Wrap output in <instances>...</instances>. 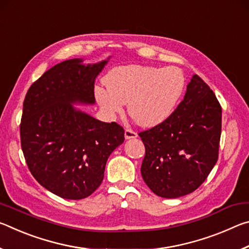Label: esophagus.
Listing matches in <instances>:
<instances>
[{
  "label": "esophagus",
  "mask_w": 249,
  "mask_h": 249,
  "mask_svg": "<svg viewBox=\"0 0 249 249\" xmlns=\"http://www.w3.org/2000/svg\"><path fill=\"white\" fill-rule=\"evenodd\" d=\"M137 137V133L134 132L133 129L126 128L125 129V138L126 140H130V138H136Z\"/></svg>",
  "instance_id": "1"
}]
</instances>
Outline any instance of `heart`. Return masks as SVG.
Returning <instances> with one entry per match:
<instances>
[{
  "label": "heart",
  "instance_id": "1",
  "mask_svg": "<svg viewBox=\"0 0 249 249\" xmlns=\"http://www.w3.org/2000/svg\"><path fill=\"white\" fill-rule=\"evenodd\" d=\"M107 89L95 88V99L108 115L128 113L138 124L153 127L168 120L178 105L185 78L177 67L127 65L116 67L105 78Z\"/></svg>",
  "mask_w": 249,
  "mask_h": 249
}]
</instances>
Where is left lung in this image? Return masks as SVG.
<instances>
[{
	"label": "left lung",
	"instance_id": "8db88e82",
	"mask_svg": "<svg viewBox=\"0 0 249 249\" xmlns=\"http://www.w3.org/2000/svg\"><path fill=\"white\" fill-rule=\"evenodd\" d=\"M221 128V104L195 74L169 119L138 134L146 150L141 172L150 190L167 199L196 191L217 161Z\"/></svg>",
	"mask_w": 249,
	"mask_h": 249
}]
</instances>
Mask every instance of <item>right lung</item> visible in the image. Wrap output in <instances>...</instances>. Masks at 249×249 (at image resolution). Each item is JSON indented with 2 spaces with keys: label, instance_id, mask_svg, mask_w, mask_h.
Here are the masks:
<instances>
[{
  "label": "right lung",
  "instance_id": "add662e5",
  "mask_svg": "<svg viewBox=\"0 0 249 249\" xmlns=\"http://www.w3.org/2000/svg\"><path fill=\"white\" fill-rule=\"evenodd\" d=\"M107 62L62 61L25 96L19 132L27 167L39 184L62 199L91 196L102 183L109 155L124 142L121 125L95 120L71 104L95 102L94 81Z\"/></svg>",
  "mask_w": 249,
  "mask_h": 249
}]
</instances>
